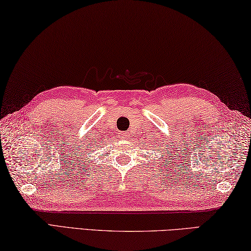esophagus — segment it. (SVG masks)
<instances>
[{
    "label": "esophagus",
    "instance_id": "1",
    "mask_svg": "<svg viewBox=\"0 0 251 251\" xmlns=\"http://www.w3.org/2000/svg\"><path fill=\"white\" fill-rule=\"evenodd\" d=\"M120 135H121V138H122V139L128 138V133H126V132H122Z\"/></svg>",
    "mask_w": 251,
    "mask_h": 251
}]
</instances>
